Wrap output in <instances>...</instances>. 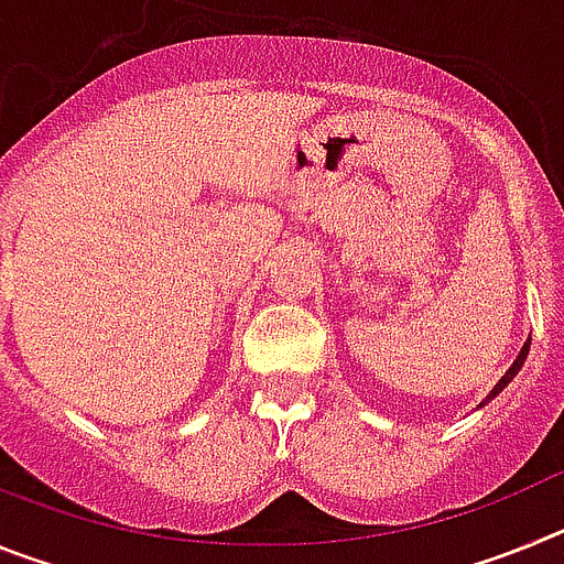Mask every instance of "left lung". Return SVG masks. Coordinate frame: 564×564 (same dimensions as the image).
<instances>
[{"label": "left lung", "instance_id": "1", "mask_svg": "<svg viewBox=\"0 0 564 564\" xmlns=\"http://www.w3.org/2000/svg\"><path fill=\"white\" fill-rule=\"evenodd\" d=\"M528 350H531V338H528V341L522 344V350H520V356H517V361L511 364V367H508V372H506V376H502L500 381L495 383V390L488 392V395H486V401H482V403H488V401H491V398H497V395H500V392L506 390L508 383L514 381V376H517V372L522 370V364H525V358H528ZM482 403H480V406H482Z\"/></svg>", "mask_w": 564, "mask_h": 564}]
</instances>
